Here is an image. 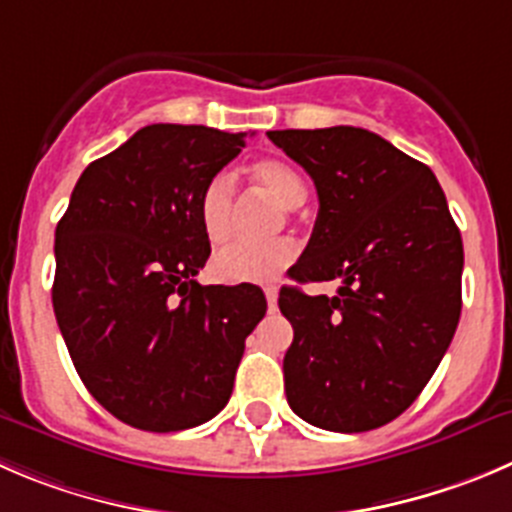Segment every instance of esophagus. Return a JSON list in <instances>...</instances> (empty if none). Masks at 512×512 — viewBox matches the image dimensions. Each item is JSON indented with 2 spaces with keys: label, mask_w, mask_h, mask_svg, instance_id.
Returning <instances> with one entry per match:
<instances>
[{
  "label": "esophagus",
  "mask_w": 512,
  "mask_h": 512,
  "mask_svg": "<svg viewBox=\"0 0 512 512\" xmlns=\"http://www.w3.org/2000/svg\"><path fill=\"white\" fill-rule=\"evenodd\" d=\"M264 294H266V301H269V309L274 311L276 309V299H279V289H276L274 284H269L264 289Z\"/></svg>",
  "instance_id": "1"
}]
</instances>
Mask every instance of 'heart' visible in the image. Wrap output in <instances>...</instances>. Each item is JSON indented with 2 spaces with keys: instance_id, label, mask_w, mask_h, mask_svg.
<instances>
[{
  "instance_id": "b5f03b06",
  "label": "heart",
  "mask_w": 512,
  "mask_h": 512,
  "mask_svg": "<svg viewBox=\"0 0 512 512\" xmlns=\"http://www.w3.org/2000/svg\"><path fill=\"white\" fill-rule=\"evenodd\" d=\"M253 180L281 206L296 208L306 198L301 175L279 158H261L251 165ZM233 180L228 173H218L203 186L198 196V221L211 243L223 241L233 226ZM296 259L291 241L248 243L231 241L213 256V274L233 284H259L279 276Z\"/></svg>"
}]
</instances>
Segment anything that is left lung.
I'll list each match as a JSON object with an SVG mask.
<instances>
[{
	"label": "left lung",
	"mask_w": 512,
	"mask_h": 512,
	"mask_svg": "<svg viewBox=\"0 0 512 512\" xmlns=\"http://www.w3.org/2000/svg\"><path fill=\"white\" fill-rule=\"evenodd\" d=\"M311 175L314 231L289 269L299 284L342 279L337 296L284 286L294 326L284 357L291 410L332 432H367L420 397L462 309V238L435 173L352 125L271 130Z\"/></svg>",
	"instance_id": "obj_1"
}]
</instances>
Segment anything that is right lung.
<instances>
[{
    "label": "right lung",
    "instance_id": "right-lung-1",
    "mask_svg": "<svg viewBox=\"0 0 512 512\" xmlns=\"http://www.w3.org/2000/svg\"><path fill=\"white\" fill-rule=\"evenodd\" d=\"M246 133L158 123L85 168L55 231L52 306L87 392L120 422L178 432L231 397L259 286H201L208 180Z\"/></svg>",
    "mask_w": 512,
    "mask_h": 512
}]
</instances>
